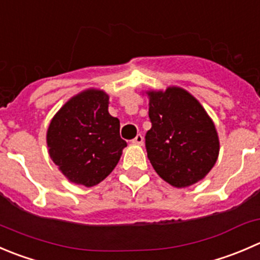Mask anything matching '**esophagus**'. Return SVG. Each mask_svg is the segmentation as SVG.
<instances>
[{"label": "esophagus", "mask_w": 260, "mask_h": 260, "mask_svg": "<svg viewBox=\"0 0 260 260\" xmlns=\"http://www.w3.org/2000/svg\"><path fill=\"white\" fill-rule=\"evenodd\" d=\"M133 143H135V145H143V137H142V135H137L135 137V140L132 141Z\"/></svg>", "instance_id": "34e87169"}]
</instances>
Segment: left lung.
Listing matches in <instances>:
<instances>
[{
    "instance_id": "obj_1",
    "label": "left lung",
    "mask_w": 260,
    "mask_h": 260,
    "mask_svg": "<svg viewBox=\"0 0 260 260\" xmlns=\"http://www.w3.org/2000/svg\"><path fill=\"white\" fill-rule=\"evenodd\" d=\"M147 157L156 173L175 188L202 180L217 161L220 141L215 123L196 98L181 87L147 91Z\"/></svg>"
}]
</instances>
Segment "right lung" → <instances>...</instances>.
<instances>
[{"instance_id": "1", "label": "right lung", "mask_w": 260, "mask_h": 260, "mask_svg": "<svg viewBox=\"0 0 260 260\" xmlns=\"http://www.w3.org/2000/svg\"><path fill=\"white\" fill-rule=\"evenodd\" d=\"M109 96L98 89L75 95L50 120L48 152L62 174L75 184L94 186L117 166L127 142L119 119L108 112Z\"/></svg>"}]
</instances>
